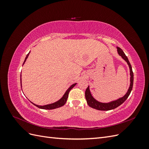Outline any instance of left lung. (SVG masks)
I'll return each mask as SVG.
<instances>
[{"mask_svg": "<svg viewBox=\"0 0 149 149\" xmlns=\"http://www.w3.org/2000/svg\"><path fill=\"white\" fill-rule=\"evenodd\" d=\"M117 49H118V53L119 55L123 58V59H124L126 62H127V63L129 67L130 75V83L129 88L127 90V92L126 93V94L123 97H120L118 99V100L111 101L109 102H101L95 100V99L93 97L91 92H90L89 86H88V87L86 89V91H85L86 100L87 103L89 105V106H90L92 108H94V109H95L100 110V111H109V110L115 109V108L118 107V106L121 105L122 104L127 100L132 89L133 83H134V73L132 71L131 65H130L127 57L125 55V53L123 51V49L120 48L119 47H117Z\"/></svg>", "mask_w": 149, "mask_h": 149, "instance_id": "obj_1", "label": "left lung"}]
</instances>
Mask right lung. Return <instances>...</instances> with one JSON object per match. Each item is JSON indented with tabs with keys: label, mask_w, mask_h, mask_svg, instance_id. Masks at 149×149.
I'll return each mask as SVG.
<instances>
[{
	"label": "right lung",
	"mask_w": 149,
	"mask_h": 149,
	"mask_svg": "<svg viewBox=\"0 0 149 149\" xmlns=\"http://www.w3.org/2000/svg\"><path fill=\"white\" fill-rule=\"evenodd\" d=\"M30 52L27 54V55H26L25 59L24 60V62L23 65L25 63V62L26 61V59H27V58H28L29 54H30ZM20 77H21V75H20ZM20 82H21V86H22V80H21V78H20ZM76 84V83H74V84H73L72 85H71L70 87L66 90V91L64 94V95L63 96V97L60 99V100H58V101H56L55 102H53V103H52V104H49L45 105V106H38V105L35 104H33V102H31V103H33V104L35 105V106H37V107L40 108V109H48V110H49V109H56V108H58V107H61V106L65 105V104L66 103V102L67 101L68 97L69 92L70 91V90L72 88H73Z\"/></svg>",
	"instance_id": "right-lung-1"
}]
</instances>
